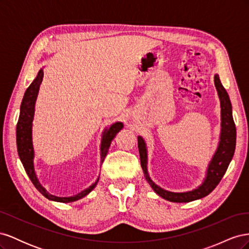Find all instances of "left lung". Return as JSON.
Listing matches in <instances>:
<instances>
[{
    "label": "left lung",
    "mask_w": 249,
    "mask_h": 249,
    "mask_svg": "<svg viewBox=\"0 0 249 249\" xmlns=\"http://www.w3.org/2000/svg\"><path fill=\"white\" fill-rule=\"evenodd\" d=\"M215 87L217 90L218 96L220 100V107H221V131L219 143L218 147L210 161L207 175L205 179L200 186L196 189L187 192H170L167 190L162 189L161 187L156 185L152 178L148 176L147 171V149L145 141L141 136H138V148H139V156H140V163L144 177L153 190L160 195L164 199L172 201V202H189L192 200H196L202 198L209 195L212 192L216 186L219 184L221 178H223L225 171H227L229 165L233 157L236 148V125L233 123L232 118V111H231V104L230 101V96L227 92V90L222 86L219 76L215 74L214 77Z\"/></svg>",
    "instance_id": "1"
}]
</instances>
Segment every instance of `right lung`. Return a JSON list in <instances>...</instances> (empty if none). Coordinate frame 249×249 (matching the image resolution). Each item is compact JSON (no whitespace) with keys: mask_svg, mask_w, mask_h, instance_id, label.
I'll use <instances>...</instances> for the list:
<instances>
[{"mask_svg":"<svg viewBox=\"0 0 249 249\" xmlns=\"http://www.w3.org/2000/svg\"><path fill=\"white\" fill-rule=\"evenodd\" d=\"M43 78V70L41 69L38 73H37L36 78L31 83L26 92L22 97L21 105H20V111H19V117L17 124V145H18V153L19 159L24 165V168L27 172L28 177L31 179V182L35 186V188L38 190L44 197H47L50 200L59 201V202H72L79 200L83 197H85L87 194L91 192L94 187L99 182V178L95 180L91 186L86 188L85 190L82 192L73 195L70 197H59L52 195L49 193L39 183L38 178L36 176V172L34 169V147H33V141H32V124L34 119V113H35V103L37 100V95H38L39 87L42 82ZM124 127L123 123H115L110 127L105 129L102 142H101V164L104 162L105 158L108 154V149L110 147L111 141L114 139L116 134Z\"/></svg>","mask_w":249,"mask_h":249,"instance_id":"add662e5","label":"right lung"}]
</instances>
